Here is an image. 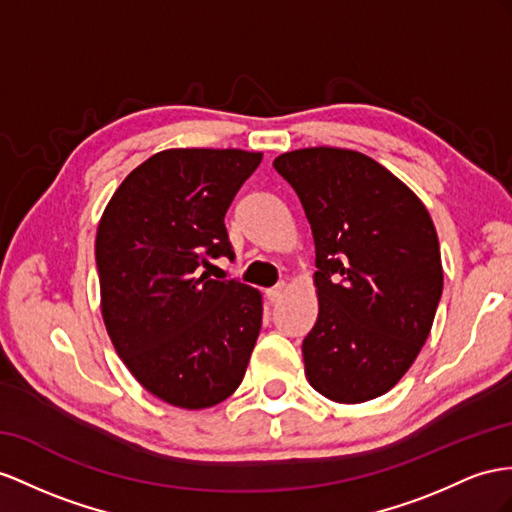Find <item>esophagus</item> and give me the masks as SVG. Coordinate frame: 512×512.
<instances>
[{"mask_svg":"<svg viewBox=\"0 0 512 512\" xmlns=\"http://www.w3.org/2000/svg\"><path fill=\"white\" fill-rule=\"evenodd\" d=\"M285 292H287V283H279V285L270 287V290H266V296L270 303H279V300L285 296Z\"/></svg>","mask_w":512,"mask_h":512,"instance_id":"34e87169","label":"esophagus"}]
</instances>
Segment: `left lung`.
<instances>
[{
  "mask_svg": "<svg viewBox=\"0 0 512 512\" xmlns=\"http://www.w3.org/2000/svg\"><path fill=\"white\" fill-rule=\"evenodd\" d=\"M272 164L296 190L316 242L318 320L303 342L307 381L342 404L383 396L426 344L443 290L428 209L359 151L311 147Z\"/></svg>",
  "mask_w": 512,
  "mask_h": 512,
  "instance_id": "left-lung-1",
  "label": "left lung"
}]
</instances>
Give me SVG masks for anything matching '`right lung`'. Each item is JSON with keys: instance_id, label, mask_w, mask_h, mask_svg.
<instances>
[{"instance_id": "right-lung-1", "label": "right lung", "mask_w": 512, "mask_h": 512, "mask_svg": "<svg viewBox=\"0 0 512 512\" xmlns=\"http://www.w3.org/2000/svg\"><path fill=\"white\" fill-rule=\"evenodd\" d=\"M259 162L242 149L160 151L123 179L99 220L101 316L114 350L179 409L227 400L257 342L261 292L201 268L233 257L225 214Z\"/></svg>"}]
</instances>
